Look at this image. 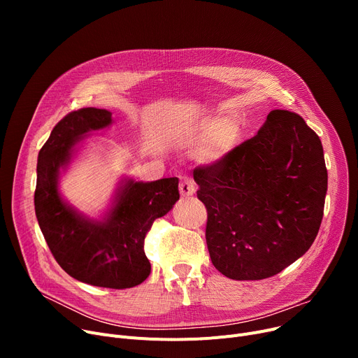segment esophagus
Listing matches in <instances>:
<instances>
[{
    "mask_svg": "<svg viewBox=\"0 0 358 358\" xmlns=\"http://www.w3.org/2000/svg\"><path fill=\"white\" fill-rule=\"evenodd\" d=\"M196 193V184L192 178L182 177L180 181V194L182 197H190Z\"/></svg>",
    "mask_w": 358,
    "mask_h": 358,
    "instance_id": "34e87169",
    "label": "esophagus"
}]
</instances>
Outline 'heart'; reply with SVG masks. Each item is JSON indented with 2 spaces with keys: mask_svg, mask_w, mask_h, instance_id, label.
<instances>
[{
  "mask_svg": "<svg viewBox=\"0 0 358 358\" xmlns=\"http://www.w3.org/2000/svg\"><path fill=\"white\" fill-rule=\"evenodd\" d=\"M181 142L196 145L200 142L197 155L203 162L216 164L227 158L238 146L241 129L229 119L203 117L181 134Z\"/></svg>",
  "mask_w": 358,
  "mask_h": 358,
  "instance_id": "obj_1",
  "label": "heart"
}]
</instances>
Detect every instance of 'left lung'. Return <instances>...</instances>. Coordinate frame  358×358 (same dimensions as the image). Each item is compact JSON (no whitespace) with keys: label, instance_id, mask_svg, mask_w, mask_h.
Listing matches in <instances>:
<instances>
[{"label":"left lung","instance_id":"obj_1","mask_svg":"<svg viewBox=\"0 0 358 358\" xmlns=\"http://www.w3.org/2000/svg\"><path fill=\"white\" fill-rule=\"evenodd\" d=\"M193 176L208 209V250L223 275L267 278L310 248L328 173L321 139L296 113L270 111L254 138Z\"/></svg>","mask_w":358,"mask_h":358}]
</instances>
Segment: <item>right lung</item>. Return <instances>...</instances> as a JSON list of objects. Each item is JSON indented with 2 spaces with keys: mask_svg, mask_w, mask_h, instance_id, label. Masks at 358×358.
I'll list each match as a JSON object with an SVG mask.
<instances>
[{
  "mask_svg": "<svg viewBox=\"0 0 358 358\" xmlns=\"http://www.w3.org/2000/svg\"><path fill=\"white\" fill-rule=\"evenodd\" d=\"M111 122L108 110L87 107L69 113L53 127L37 159L34 210L52 255L71 277L97 287L129 289L150 273L145 236L154 220L180 199L178 178L122 180L101 220L73 209L58 189L61 169L68 166L88 131Z\"/></svg>",
  "mask_w": 358,
  "mask_h": 358,
  "instance_id": "right-lung-1",
  "label": "right lung"
}]
</instances>
